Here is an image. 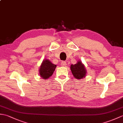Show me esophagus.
I'll return each instance as SVG.
<instances>
[{"mask_svg":"<svg viewBox=\"0 0 123 123\" xmlns=\"http://www.w3.org/2000/svg\"><path fill=\"white\" fill-rule=\"evenodd\" d=\"M61 64V65L62 67H65V66H67V63L66 62H64V61L62 62Z\"/></svg>","mask_w":123,"mask_h":123,"instance_id":"obj_1","label":"esophagus"}]
</instances>
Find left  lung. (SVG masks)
Masks as SVG:
<instances>
[{"instance_id":"left-lung-1","label":"left lung","mask_w":123,"mask_h":123,"mask_svg":"<svg viewBox=\"0 0 123 123\" xmlns=\"http://www.w3.org/2000/svg\"><path fill=\"white\" fill-rule=\"evenodd\" d=\"M70 69L74 77L77 79H81L86 76L87 70L81 61H78L75 64H71Z\"/></svg>"}]
</instances>
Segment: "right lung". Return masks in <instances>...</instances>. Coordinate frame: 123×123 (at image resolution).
<instances>
[{
	"label": "right lung",
	"mask_w": 123,
	"mask_h": 123,
	"mask_svg": "<svg viewBox=\"0 0 123 123\" xmlns=\"http://www.w3.org/2000/svg\"><path fill=\"white\" fill-rule=\"evenodd\" d=\"M56 67V65L52 63L48 59L44 60L39 69V74L43 79H48L53 74Z\"/></svg>",
	"instance_id": "obj_1"
}]
</instances>
